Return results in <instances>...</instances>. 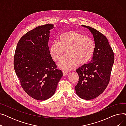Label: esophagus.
<instances>
[{"label":"esophagus","instance_id":"1","mask_svg":"<svg viewBox=\"0 0 126 126\" xmlns=\"http://www.w3.org/2000/svg\"><path fill=\"white\" fill-rule=\"evenodd\" d=\"M63 76H67L68 75V72H66V71H63Z\"/></svg>","mask_w":126,"mask_h":126}]
</instances>
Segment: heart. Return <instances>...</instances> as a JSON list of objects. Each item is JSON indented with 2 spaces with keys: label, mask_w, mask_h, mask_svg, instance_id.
<instances>
[{
  "label": "heart",
  "mask_w": 126,
  "mask_h": 126,
  "mask_svg": "<svg viewBox=\"0 0 126 126\" xmlns=\"http://www.w3.org/2000/svg\"><path fill=\"white\" fill-rule=\"evenodd\" d=\"M65 51L66 55L58 64L64 71L76 68L78 64L84 65L88 63L95 51V43L92 38L76 31H67L59 36V41L50 45L49 54L54 61H59Z\"/></svg>",
  "instance_id": "heart-1"
}]
</instances>
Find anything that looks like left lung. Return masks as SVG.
Segmentation results:
<instances>
[{"mask_svg": "<svg viewBox=\"0 0 126 126\" xmlns=\"http://www.w3.org/2000/svg\"><path fill=\"white\" fill-rule=\"evenodd\" d=\"M93 35L95 51L90 62L76 70L79 79L75 86L77 94L90 100L102 94L109 82L114 56L107 38L96 30L81 25Z\"/></svg>", "mask_w": 126, "mask_h": 126, "instance_id": "obj_1", "label": "left lung"}]
</instances>
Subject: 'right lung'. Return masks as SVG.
Instances as JSON below:
<instances>
[{
  "instance_id": "obj_1",
  "label": "right lung",
  "mask_w": 126,
  "mask_h": 126,
  "mask_svg": "<svg viewBox=\"0 0 126 126\" xmlns=\"http://www.w3.org/2000/svg\"><path fill=\"white\" fill-rule=\"evenodd\" d=\"M54 27L45 24L28 32L20 39L15 52L14 67L21 86L37 100L54 95L63 76L49 52L50 31Z\"/></svg>"
}]
</instances>
